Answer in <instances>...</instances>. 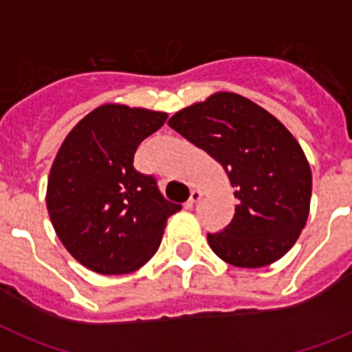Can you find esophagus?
<instances>
[{
    "mask_svg": "<svg viewBox=\"0 0 352 352\" xmlns=\"http://www.w3.org/2000/svg\"><path fill=\"white\" fill-rule=\"evenodd\" d=\"M202 199V191H199V190H193L191 191V195H190V200H188V202L184 204V208L186 209H191L195 206V204L199 202V200Z\"/></svg>",
    "mask_w": 352,
    "mask_h": 352,
    "instance_id": "34e87169",
    "label": "esophagus"
}]
</instances>
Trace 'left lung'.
Instances as JSON below:
<instances>
[{
	"label": "left lung",
	"mask_w": 352,
	"mask_h": 352,
	"mask_svg": "<svg viewBox=\"0 0 352 352\" xmlns=\"http://www.w3.org/2000/svg\"><path fill=\"white\" fill-rule=\"evenodd\" d=\"M168 125L217 159L236 190L231 223L208 234L212 252L241 268L281 259L306 226L311 200V170L288 129L234 93L182 109Z\"/></svg>",
	"instance_id": "left-lung-1"
}]
</instances>
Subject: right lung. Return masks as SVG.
<instances>
[{
    "mask_svg": "<svg viewBox=\"0 0 352 352\" xmlns=\"http://www.w3.org/2000/svg\"><path fill=\"white\" fill-rule=\"evenodd\" d=\"M166 112L107 103L75 125L53 161L46 206L67 252L103 276L129 274L157 252L166 220L181 211L152 175L134 168L143 140Z\"/></svg>",
    "mask_w": 352,
    "mask_h": 352,
    "instance_id": "add662e5",
    "label": "right lung"
}]
</instances>
